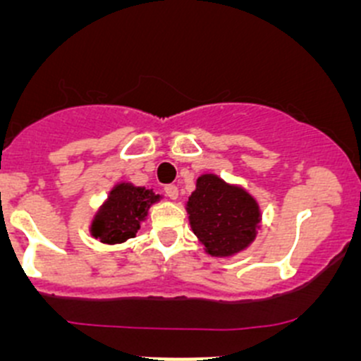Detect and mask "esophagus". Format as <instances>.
<instances>
[{"label":"esophagus","mask_w":361,"mask_h":361,"mask_svg":"<svg viewBox=\"0 0 361 361\" xmlns=\"http://www.w3.org/2000/svg\"><path fill=\"white\" fill-rule=\"evenodd\" d=\"M164 192H166V195L169 199H178V187L176 185H166V188H164Z\"/></svg>","instance_id":"obj_1"}]
</instances>
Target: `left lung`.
<instances>
[{"label": "left lung", "instance_id": "1", "mask_svg": "<svg viewBox=\"0 0 361 361\" xmlns=\"http://www.w3.org/2000/svg\"><path fill=\"white\" fill-rule=\"evenodd\" d=\"M192 231L211 257H232L246 250L260 227V207L238 185L216 174H202L187 202Z\"/></svg>", "mask_w": 361, "mask_h": 361}]
</instances>
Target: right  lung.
<instances>
[{
  "label": "right lung",
  "instance_id": "add662e5",
  "mask_svg": "<svg viewBox=\"0 0 361 361\" xmlns=\"http://www.w3.org/2000/svg\"><path fill=\"white\" fill-rule=\"evenodd\" d=\"M159 199L160 195L145 187H134L133 183L115 185L90 224V235L104 245H120L136 238L141 221Z\"/></svg>",
  "mask_w": 361,
  "mask_h": 361
}]
</instances>
